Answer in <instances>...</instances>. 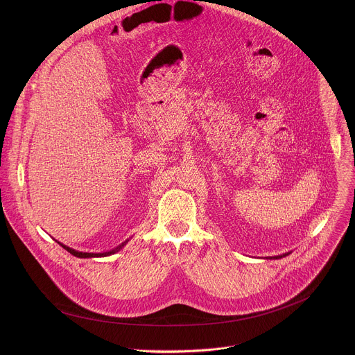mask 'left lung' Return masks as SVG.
<instances>
[{"label":"left lung","mask_w":355,"mask_h":355,"mask_svg":"<svg viewBox=\"0 0 355 355\" xmlns=\"http://www.w3.org/2000/svg\"><path fill=\"white\" fill-rule=\"evenodd\" d=\"M290 253L283 254V255H275V257H266V259H279V258H283L286 255H288Z\"/></svg>","instance_id":"obj_1"}]
</instances>
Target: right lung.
<instances>
[{"label": "right lung", "instance_id": "1", "mask_svg": "<svg viewBox=\"0 0 355 355\" xmlns=\"http://www.w3.org/2000/svg\"><path fill=\"white\" fill-rule=\"evenodd\" d=\"M128 241L130 239H127V241H124L121 245H119L117 248H114V249H112V250H109V252H103V253H83V252H78V250H75V249H71V248H68V246H65V245H62L61 242H57L60 246H62L68 253L72 254V255H75V257H78V258H94V257H107V255H112V254L117 253V252H120L127 243H128Z\"/></svg>", "mask_w": 355, "mask_h": 355}]
</instances>
